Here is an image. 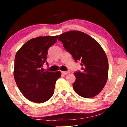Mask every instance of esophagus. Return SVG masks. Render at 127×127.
I'll list each match as a JSON object with an SVG mask.
<instances>
[{
  "instance_id": "34e87169",
  "label": "esophagus",
  "mask_w": 127,
  "mask_h": 127,
  "mask_svg": "<svg viewBox=\"0 0 127 127\" xmlns=\"http://www.w3.org/2000/svg\"><path fill=\"white\" fill-rule=\"evenodd\" d=\"M69 73V71H65V72H64V71H62V72H61V73L63 74V75H66V74H68Z\"/></svg>"
}]
</instances>
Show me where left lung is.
Masks as SVG:
<instances>
[{"label":"left lung","instance_id":"left-lung-1","mask_svg":"<svg viewBox=\"0 0 127 127\" xmlns=\"http://www.w3.org/2000/svg\"><path fill=\"white\" fill-rule=\"evenodd\" d=\"M58 40L76 62L81 61L83 66L81 72L74 73V91L83 98L96 96L105 87L108 77V61L103 48L91 36L78 31L64 33Z\"/></svg>","mask_w":127,"mask_h":127}]
</instances>
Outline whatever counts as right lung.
<instances>
[{
    "mask_svg": "<svg viewBox=\"0 0 127 127\" xmlns=\"http://www.w3.org/2000/svg\"><path fill=\"white\" fill-rule=\"evenodd\" d=\"M58 36H40L29 40L17 52L14 76L19 90L28 99L35 103L47 101L54 93L56 81L61 76L57 72H43L48 50ZM48 65V63L46 62Z\"/></svg>",
    "mask_w": 127,
    "mask_h": 127,
    "instance_id": "1",
    "label": "right lung"
}]
</instances>
